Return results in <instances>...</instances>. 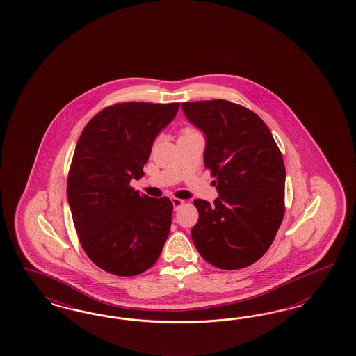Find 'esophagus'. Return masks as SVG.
I'll list each match as a JSON object with an SVG mask.
<instances>
[{
    "label": "esophagus",
    "mask_w": 356,
    "mask_h": 356,
    "mask_svg": "<svg viewBox=\"0 0 356 356\" xmlns=\"http://www.w3.org/2000/svg\"><path fill=\"white\" fill-rule=\"evenodd\" d=\"M172 204L173 207H175V210H177L180 206L184 205V200H180V198H176V197H173Z\"/></svg>",
    "instance_id": "obj_1"
}]
</instances>
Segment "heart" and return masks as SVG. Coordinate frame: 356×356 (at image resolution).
Listing matches in <instances>:
<instances>
[{"instance_id":"heart-1","label":"heart","mask_w":356,"mask_h":356,"mask_svg":"<svg viewBox=\"0 0 356 356\" xmlns=\"http://www.w3.org/2000/svg\"><path fill=\"white\" fill-rule=\"evenodd\" d=\"M195 130L189 129V128H185V129L181 130V133H180V137H183V136H186V134H191V133H194Z\"/></svg>"}]
</instances>
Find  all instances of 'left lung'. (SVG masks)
<instances>
[{
  "mask_svg": "<svg viewBox=\"0 0 356 356\" xmlns=\"http://www.w3.org/2000/svg\"><path fill=\"white\" fill-rule=\"evenodd\" d=\"M206 137L205 167L219 197L194 200L192 228L202 259L223 270L247 268L270 248L284 216L286 170L268 125L253 111L223 99L183 103Z\"/></svg>",
  "mask_w": 356,
  "mask_h": 356,
  "instance_id": "8db88e82",
  "label": "left lung"
}]
</instances>
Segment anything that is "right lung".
Listing matches in <instances>:
<instances>
[{
	"mask_svg": "<svg viewBox=\"0 0 356 356\" xmlns=\"http://www.w3.org/2000/svg\"><path fill=\"white\" fill-rule=\"evenodd\" d=\"M180 103H118L87 122L67 175V201L79 243L100 269L133 277L151 268L170 234L173 205L130 186L159 131Z\"/></svg>",
	"mask_w": 356,
	"mask_h": 356,
	"instance_id": "add662e5",
	"label": "right lung"
}]
</instances>
